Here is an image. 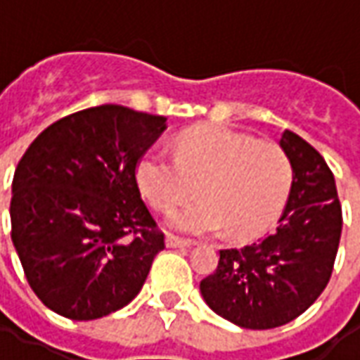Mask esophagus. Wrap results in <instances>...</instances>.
Masks as SVG:
<instances>
[{"mask_svg": "<svg viewBox=\"0 0 360 360\" xmlns=\"http://www.w3.org/2000/svg\"><path fill=\"white\" fill-rule=\"evenodd\" d=\"M165 245L169 247V249H183V247H191V241H185V239H181L177 235H167L165 237Z\"/></svg>", "mask_w": 360, "mask_h": 360, "instance_id": "34e87169", "label": "esophagus"}]
</instances>
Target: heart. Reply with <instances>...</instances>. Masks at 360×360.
Instances as JSON below:
<instances>
[{
	"label": "heart",
	"mask_w": 360,
	"mask_h": 360,
	"mask_svg": "<svg viewBox=\"0 0 360 360\" xmlns=\"http://www.w3.org/2000/svg\"><path fill=\"white\" fill-rule=\"evenodd\" d=\"M293 167L285 150L226 125H200L175 141V158L150 148L136 164V183L158 212L175 210L169 226L204 235L227 227L235 239L262 233L285 204Z\"/></svg>",
	"instance_id": "obj_1"
}]
</instances>
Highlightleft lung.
<instances>
[{"label": "left lung", "instance_id": "left-lung-1", "mask_svg": "<svg viewBox=\"0 0 360 360\" xmlns=\"http://www.w3.org/2000/svg\"><path fill=\"white\" fill-rule=\"evenodd\" d=\"M279 146L293 183L278 226L258 243L219 250L218 268L200 281L216 314L249 330H270L301 316L332 278L340 247L341 204L326 160L285 131Z\"/></svg>", "mask_w": 360, "mask_h": 360}]
</instances>
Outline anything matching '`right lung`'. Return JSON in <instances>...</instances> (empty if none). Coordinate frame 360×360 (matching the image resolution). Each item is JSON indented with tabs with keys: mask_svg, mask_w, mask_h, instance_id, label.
<instances>
[{
	"mask_svg": "<svg viewBox=\"0 0 360 360\" xmlns=\"http://www.w3.org/2000/svg\"><path fill=\"white\" fill-rule=\"evenodd\" d=\"M167 119L103 103L51 123L13 177L11 239L28 285L71 320L133 301L164 250L136 164Z\"/></svg>",
	"mask_w": 360,
	"mask_h": 360,
	"instance_id": "1",
	"label": "right lung"
}]
</instances>
